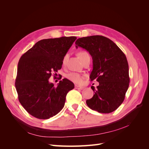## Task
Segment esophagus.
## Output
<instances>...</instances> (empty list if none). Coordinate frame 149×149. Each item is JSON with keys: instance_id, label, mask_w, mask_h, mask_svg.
I'll return each instance as SVG.
<instances>
[{"instance_id": "1", "label": "esophagus", "mask_w": 149, "mask_h": 149, "mask_svg": "<svg viewBox=\"0 0 149 149\" xmlns=\"http://www.w3.org/2000/svg\"><path fill=\"white\" fill-rule=\"evenodd\" d=\"M74 88H75V89H83V87H81V86H78V85H75L74 86Z\"/></svg>"}]
</instances>
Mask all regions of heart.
Here are the masks:
<instances>
[{"mask_svg":"<svg viewBox=\"0 0 149 149\" xmlns=\"http://www.w3.org/2000/svg\"><path fill=\"white\" fill-rule=\"evenodd\" d=\"M87 55H89L85 52H80L78 53V56L81 61H82L84 59V58L85 56H86ZM66 58V56L64 57L63 62L65 63ZM66 78L70 81H71L73 82L74 83H76V84H81L83 82V76L81 74L76 73H71L68 74L66 75Z\"/></svg>","mask_w":149,"mask_h":149,"instance_id":"obj_1","label":"heart"}]
</instances>
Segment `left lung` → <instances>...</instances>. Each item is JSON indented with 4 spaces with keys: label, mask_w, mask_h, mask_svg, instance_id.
<instances>
[{
    "label": "left lung",
    "mask_w": 149,
    "mask_h": 149,
    "mask_svg": "<svg viewBox=\"0 0 149 149\" xmlns=\"http://www.w3.org/2000/svg\"><path fill=\"white\" fill-rule=\"evenodd\" d=\"M75 44L92 56L93 69L89 78L99 82L96 89L91 86L94 94L86 100V104L100 113L114 111L123 102L130 82L125 54L112 40L101 35L79 38Z\"/></svg>",
    "instance_id": "8db88e82"
}]
</instances>
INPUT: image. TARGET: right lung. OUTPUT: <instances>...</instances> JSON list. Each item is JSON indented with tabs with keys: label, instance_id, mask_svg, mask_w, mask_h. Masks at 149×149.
<instances>
[{
	"label": "right lung",
	"instance_id": "1",
	"mask_svg": "<svg viewBox=\"0 0 149 149\" xmlns=\"http://www.w3.org/2000/svg\"><path fill=\"white\" fill-rule=\"evenodd\" d=\"M76 38L41 40L20 58L15 88L22 106L35 118L47 119L57 114L65 106L67 93L74 88L66 78L56 87L48 79L61 68L63 58Z\"/></svg>",
	"mask_w": 149,
	"mask_h": 149
}]
</instances>
